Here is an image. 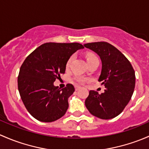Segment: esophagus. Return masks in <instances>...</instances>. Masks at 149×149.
Instances as JSON below:
<instances>
[{
    "instance_id": "1",
    "label": "esophagus",
    "mask_w": 149,
    "mask_h": 149,
    "mask_svg": "<svg viewBox=\"0 0 149 149\" xmlns=\"http://www.w3.org/2000/svg\"><path fill=\"white\" fill-rule=\"evenodd\" d=\"M79 89H80V87H79V86H75V90H76V91L79 90Z\"/></svg>"
}]
</instances>
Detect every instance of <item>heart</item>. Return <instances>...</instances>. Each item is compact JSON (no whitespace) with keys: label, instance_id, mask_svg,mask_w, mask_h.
Instances as JSON below:
<instances>
[{"label":"heart","instance_id":"heart-1","mask_svg":"<svg viewBox=\"0 0 149 149\" xmlns=\"http://www.w3.org/2000/svg\"><path fill=\"white\" fill-rule=\"evenodd\" d=\"M96 59H97V57L95 56V55L93 54L87 53V54H86V60H87V62H90V61H93ZM72 59H73V56H71V57L67 60V63H66V69H68L69 67H70V64H71ZM74 79L77 82H78V83L79 84H83L86 81V79L84 77H79V76L75 77Z\"/></svg>","mask_w":149,"mask_h":149}]
</instances>
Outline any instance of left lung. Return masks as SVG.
Listing matches in <instances>:
<instances>
[{"label":"left lung","instance_id":"8db88e82","mask_svg":"<svg viewBox=\"0 0 149 149\" xmlns=\"http://www.w3.org/2000/svg\"><path fill=\"white\" fill-rule=\"evenodd\" d=\"M96 52L102 61L99 82L105 85L103 93L90 90L85 106L92 115L108 120L120 114L133 95L136 84L131 62L117 48L105 41L84 44Z\"/></svg>","mask_w":149,"mask_h":149}]
</instances>
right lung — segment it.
<instances>
[{"mask_svg": "<svg viewBox=\"0 0 149 149\" xmlns=\"http://www.w3.org/2000/svg\"><path fill=\"white\" fill-rule=\"evenodd\" d=\"M83 48L79 43H45L23 62L18 76V91L26 110L36 120L53 122L66 113L74 87L67 84L60 89L54 82L64 74L72 54Z\"/></svg>", "mask_w": 149, "mask_h": 149, "instance_id": "obj_1", "label": "right lung"}]
</instances>
